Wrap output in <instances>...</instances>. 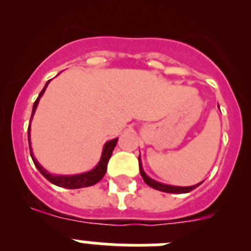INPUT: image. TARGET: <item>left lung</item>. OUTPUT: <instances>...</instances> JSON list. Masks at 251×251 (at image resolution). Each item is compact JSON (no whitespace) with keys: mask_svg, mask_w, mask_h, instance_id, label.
Segmentation results:
<instances>
[{"mask_svg":"<svg viewBox=\"0 0 251 251\" xmlns=\"http://www.w3.org/2000/svg\"><path fill=\"white\" fill-rule=\"evenodd\" d=\"M139 161V172H141V176L143 177L145 179V182L147 183L148 186H151L154 190H158V191L162 192H167V194H187V192L192 191L194 188H196L197 186H200V183H197V185L194 186H187V187H181V186H172V185H166V183L158 182V181H154L153 178H151L147 174H146L145 171H143V167H142V162H141V156L138 157Z\"/></svg>","mask_w":251,"mask_h":251,"instance_id":"1","label":"left lung"}]
</instances>
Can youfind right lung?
<instances>
[{
	"label": "right lung",
	"instance_id": "obj_1",
	"mask_svg": "<svg viewBox=\"0 0 251 251\" xmlns=\"http://www.w3.org/2000/svg\"><path fill=\"white\" fill-rule=\"evenodd\" d=\"M50 80L45 84L44 86V89L41 90V93L37 97L36 101L34 103V106H32V114H31V119H30V126H28L27 129V136H28V146H30V153H31V158L34 161L35 166H36L37 170L41 172L44 177L46 179H49L51 183H54V185L59 186V187H64V188H81V187H89V186L95 185V183H98L101 178L104 177L106 172V165H108V161H109L110 156H112V152L114 150L115 145H117V142H118V138H114L112 141H108L104 145L103 147V152H101V157L100 161L98 162V165L95 166L93 170L88 171V172H84V174H79V175H72V176H69V175H52L50 174L49 171H46L43 166L40 165L37 159L34 157V153H32V150H31V142H30V132H31V121H32V117L35 114V110L37 108V104H39L40 98L43 97V94L45 93L46 86L49 85Z\"/></svg>",
	"mask_w": 251,
	"mask_h": 251
}]
</instances>
